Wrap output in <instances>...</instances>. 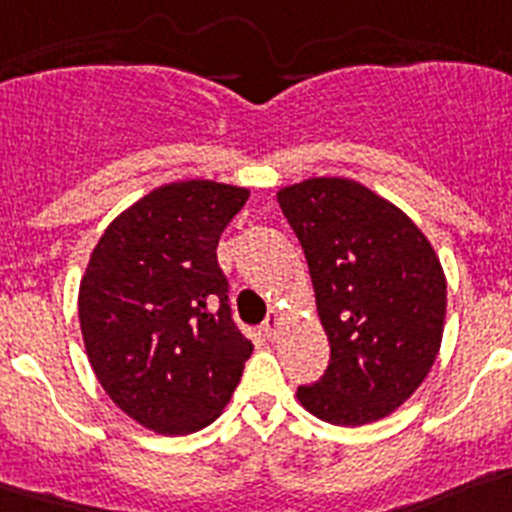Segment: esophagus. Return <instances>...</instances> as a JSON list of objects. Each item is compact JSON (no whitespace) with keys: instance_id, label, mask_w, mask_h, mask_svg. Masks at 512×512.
<instances>
[{"instance_id":"1","label":"esophagus","mask_w":512,"mask_h":512,"mask_svg":"<svg viewBox=\"0 0 512 512\" xmlns=\"http://www.w3.org/2000/svg\"><path fill=\"white\" fill-rule=\"evenodd\" d=\"M281 324H283V314L278 309H273L268 314V319H265V324H262V332H265V337H268V340H275V337H278V332H281Z\"/></svg>"}]
</instances>
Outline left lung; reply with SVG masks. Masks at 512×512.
I'll return each mask as SVG.
<instances>
[{"mask_svg":"<svg viewBox=\"0 0 512 512\" xmlns=\"http://www.w3.org/2000/svg\"><path fill=\"white\" fill-rule=\"evenodd\" d=\"M278 203L304 247L330 340V366L296 397L332 425L384 420L415 394L441 350V260L402 208L350 177L286 185Z\"/></svg>","mask_w":512,"mask_h":512,"instance_id":"8db88e82","label":"left lung"}]
</instances>
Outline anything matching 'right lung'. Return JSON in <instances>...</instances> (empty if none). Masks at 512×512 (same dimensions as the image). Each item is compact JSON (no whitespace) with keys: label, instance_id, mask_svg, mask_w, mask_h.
<instances>
[{"label":"right lung","instance_id":"obj_1","mask_svg":"<svg viewBox=\"0 0 512 512\" xmlns=\"http://www.w3.org/2000/svg\"><path fill=\"white\" fill-rule=\"evenodd\" d=\"M250 190L159 185L102 231L79 283V327L97 381L131 420L188 435L224 412L252 342L231 322L216 260Z\"/></svg>","mask_w":512,"mask_h":512}]
</instances>
